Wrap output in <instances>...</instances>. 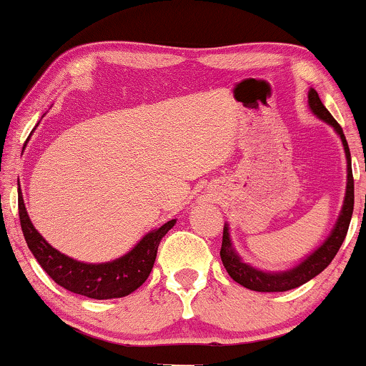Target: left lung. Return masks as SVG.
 I'll use <instances>...</instances> for the list:
<instances>
[{
	"mask_svg": "<svg viewBox=\"0 0 366 366\" xmlns=\"http://www.w3.org/2000/svg\"><path fill=\"white\" fill-rule=\"evenodd\" d=\"M308 107L318 119H322L327 124H330L335 129L342 139L345 157H347V189H345V198L342 209L337 218V223L333 224L332 232L327 237V239L320 244L317 249L307 254L302 262L288 269H280V272H267V269L254 268L253 264L243 262V258L237 253L233 247L232 237H229V224L224 223L223 228V242H222V257L223 267L227 268L229 277L234 282L242 285V287L253 290V292L262 293H273V292H288V290L302 287L303 283L310 282V280L317 277L323 272L325 268L332 263L335 254L338 253L340 247H342L345 237H347L350 222H352L353 214V203H355V193H353V173H352V154H350V148L345 138L343 129L337 123V119L332 117V113L325 108V104L320 99L318 93L313 88L308 92Z\"/></svg>",
	"mask_w": 366,
	"mask_h": 366,
	"instance_id": "left-lung-1",
	"label": "left lung"
}]
</instances>
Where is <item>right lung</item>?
<instances>
[{"mask_svg":"<svg viewBox=\"0 0 366 366\" xmlns=\"http://www.w3.org/2000/svg\"><path fill=\"white\" fill-rule=\"evenodd\" d=\"M18 212L29 252L44 272L68 292L94 300L123 298L142 287L153 269L159 242L177 223V219H169L159 228L152 229L128 253L112 262L84 263L58 252L39 234L24 207L19 179Z\"/></svg>","mask_w":366,"mask_h":366,"instance_id":"add662e5","label":"right lung"}]
</instances>
